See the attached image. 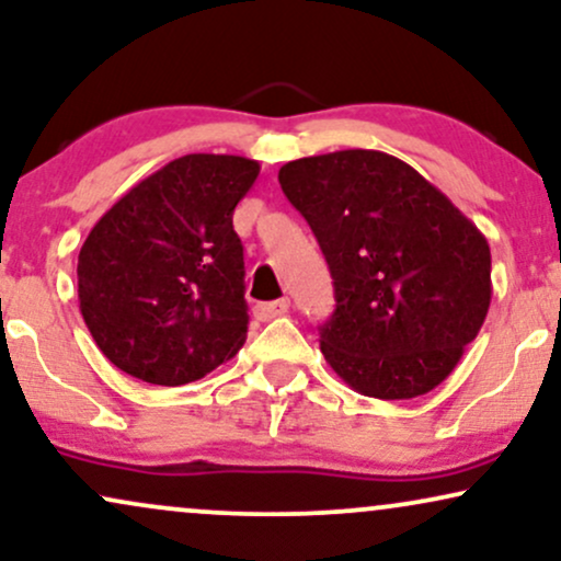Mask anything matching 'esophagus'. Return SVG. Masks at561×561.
Returning a JSON list of instances; mask_svg holds the SVG:
<instances>
[{
    "label": "esophagus",
    "instance_id": "1",
    "mask_svg": "<svg viewBox=\"0 0 561 561\" xmlns=\"http://www.w3.org/2000/svg\"><path fill=\"white\" fill-rule=\"evenodd\" d=\"M287 310H289V300L282 298L272 302H259V306H255V316H259L261 321H268V319H276V316H285Z\"/></svg>",
    "mask_w": 561,
    "mask_h": 561
}]
</instances>
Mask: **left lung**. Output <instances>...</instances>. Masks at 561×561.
<instances>
[{
    "label": "left lung",
    "instance_id": "1",
    "mask_svg": "<svg viewBox=\"0 0 561 561\" xmlns=\"http://www.w3.org/2000/svg\"><path fill=\"white\" fill-rule=\"evenodd\" d=\"M279 185L332 272L336 308L319 334L334 374L376 400L436 389L491 306V251L481 229L383 151L287 161Z\"/></svg>",
    "mask_w": 561,
    "mask_h": 561
}]
</instances>
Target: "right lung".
I'll list each match as a JSON object with an SVG mask.
<instances>
[{
	"instance_id": "obj_1",
	"label": "right lung",
	"mask_w": 561,
	"mask_h": 561,
	"mask_svg": "<svg viewBox=\"0 0 561 561\" xmlns=\"http://www.w3.org/2000/svg\"><path fill=\"white\" fill-rule=\"evenodd\" d=\"M259 172L245 157L187 153L130 187L88 232L80 313L119 370L180 387L245 345V263L232 214Z\"/></svg>"
}]
</instances>
